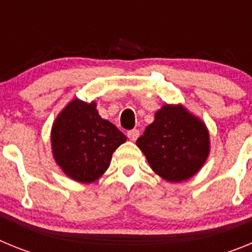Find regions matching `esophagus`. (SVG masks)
Listing matches in <instances>:
<instances>
[{
	"label": "esophagus",
	"mask_w": 252,
	"mask_h": 252,
	"mask_svg": "<svg viewBox=\"0 0 252 252\" xmlns=\"http://www.w3.org/2000/svg\"><path fill=\"white\" fill-rule=\"evenodd\" d=\"M139 135H140L139 130H131L127 132V137L131 140V141H136Z\"/></svg>",
	"instance_id": "1"
}]
</instances>
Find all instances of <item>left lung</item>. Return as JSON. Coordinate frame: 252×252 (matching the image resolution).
<instances>
[{"label": "left lung", "mask_w": 252, "mask_h": 252, "mask_svg": "<svg viewBox=\"0 0 252 252\" xmlns=\"http://www.w3.org/2000/svg\"><path fill=\"white\" fill-rule=\"evenodd\" d=\"M154 173L170 183L201 170L211 150L209 131L183 104H164L136 141Z\"/></svg>", "instance_id": "obj_1"}]
</instances>
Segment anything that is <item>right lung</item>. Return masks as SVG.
<instances>
[{
    "mask_svg": "<svg viewBox=\"0 0 252 252\" xmlns=\"http://www.w3.org/2000/svg\"><path fill=\"white\" fill-rule=\"evenodd\" d=\"M51 153L64 174L93 183L106 173L112 154L126 136L98 115L94 101L74 98L58 113L50 133Z\"/></svg>",
    "mask_w": 252,
    "mask_h": 252,
    "instance_id": "1",
    "label": "right lung"
}]
</instances>
